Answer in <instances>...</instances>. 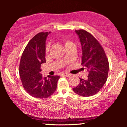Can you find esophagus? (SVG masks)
I'll use <instances>...</instances> for the list:
<instances>
[{
    "mask_svg": "<svg viewBox=\"0 0 127 127\" xmlns=\"http://www.w3.org/2000/svg\"><path fill=\"white\" fill-rule=\"evenodd\" d=\"M63 75L65 77H70L71 76V74L67 73H63Z\"/></svg>",
    "mask_w": 127,
    "mask_h": 127,
    "instance_id": "1",
    "label": "esophagus"
}]
</instances>
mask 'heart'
I'll use <instances>...</instances> for the list:
<instances>
[{"label": "heart", "mask_w": 127, "mask_h": 127, "mask_svg": "<svg viewBox=\"0 0 127 127\" xmlns=\"http://www.w3.org/2000/svg\"><path fill=\"white\" fill-rule=\"evenodd\" d=\"M64 42L65 45H67V44H68V43H72V42H71L70 41H69V40H64ZM48 50H49V46H46V52L48 51Z\"/></svg>", "instance_id": "heart-1"}]
</instances>
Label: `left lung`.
Wrapping results in <instances>:
<instances>
[{
  "label": "left lung",
  "instance_id": "1",
  "mask_svg": "<svg viewBox=\"0 0 127 127\" xmlns=\"http://www.w3.org/2000/svg\"><path fill=\"white\" fill-rule=\"evenodd\" d=\"M82 49L81 64L88 71L87 80L79 78L80 83L73 90L78 95L90 97L97 94L107 81L109 61L103 47L93 34L85 30H76Z\"/></svg>",
  "mask_w": 127,
  "mask_h": 127
}]
</instances>
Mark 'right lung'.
Returning a JSON list of instances; mask_svg holds the SVG:
<instances>
[{"label": "right lung", "mask_w": 127, "mask_h": 127, "mask_svg": "<svg viewBox=\"0 0 127 127\" xmlns=\"http://www.w3.org/2000/svg\"><path fill=\"white\" fill-rule=\"evenodd\" d=\"M48 32L36 34L24 49L19 66V73L26 91L36 98H48L57 88L59 76L43 78L40 67L45 60V42Z\"/></svg>", "instance_id": "1"}]
</instances>
